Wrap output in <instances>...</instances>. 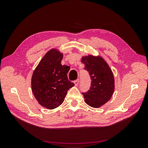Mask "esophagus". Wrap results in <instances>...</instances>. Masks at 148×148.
Here are the masks:
<instances>
[{"label":"esophagus","mask_w":148,"mask_h":148,"mask_svg":"<svg viewBox=\"0 0 148 148\" xmlns=\"http://www.w3.org/2000/svg\"><path fill=\"white\" fill-rule=\"evenodd\" d=\"M79 79H77V80H75V81H74V84H75V86H77V85L79 84Z\"/></svg>","instance_id":"1"}]
</instances>
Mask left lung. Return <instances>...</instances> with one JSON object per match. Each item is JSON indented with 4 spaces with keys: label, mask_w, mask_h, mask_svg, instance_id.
Segmentation results:
<instances>
[{
    "label": "left lung",
    "mask_w": 148,
    "mask_h": 148,
    "mask_svg": "<svg viewBox=\"0 0 148 148\" xmlns=\"http://www.w3.org/2000/svg\"><path fill=\"white\" fill-rule=\"evenodd\" d=\"M82 62L84 69L89 71L91 83L89 90L82 93L84 101L94 108L104 105L112 96L115 79L112 71L106 60L100 56H83Z\"/></svg>",
    "instance_id": "left-lung-1"
}]
</instances>
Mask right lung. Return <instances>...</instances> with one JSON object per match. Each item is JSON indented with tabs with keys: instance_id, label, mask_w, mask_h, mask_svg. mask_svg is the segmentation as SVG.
<instances>
[{
	"instance_id": "1",
	"label": "right lung",
	"mask_w": 148,
	"mask_h": 148,
	"mask_svg": "<svg viewBox=\"0 0 148 148\" xmlns=\"http://www.w3.org/2000/svg\"><path fill=\"white\" fill-rule=\"evenodd\" d=\"M64 53L57 49L47 52L36 67L31 77V90L41 106L53 109L63 103L74 83L67 77L69 70L62 65Z\"/></svg>"
}]
</instances>
